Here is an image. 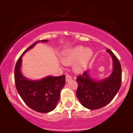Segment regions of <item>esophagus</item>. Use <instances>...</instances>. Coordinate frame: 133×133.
Listing matches in <instances>:
<instances>
[{
  "label": "esophagus",
  "mask_w": 133,
  "mask_h": 133,
  "mask_svg": "<svg viewBox=\"0 0 133 133\" xmlns=\"http://www.w3.org/2000/svg\"><path fill=\"white\" fill-rule=\"evenodd\" d=\"M71 80V77L69 75H67L66 76V82H69L70 80Z\"/></svg>",
  "instance_id": "1"
}]
</instances>
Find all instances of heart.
<instances>
[{"label":"heart","instance_id":"1","mask_svg":"<svg viewBox=\"0 0 133 133\" xmlns=\"http://www.w3.org/2000/svg\"><path fill=\"white\" fill-rule=\"evenodd\" d=\"M93 55L91 49L78 46L63 51L61 55V61L64 65H70L76 61L73 67L74 70L81 73L86 67Z\"/></svg>","mask_w":133,"mask_h":133}]
</instances>
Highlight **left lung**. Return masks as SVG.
Returning <instances> with one entry per match:
<instances>
[{
	"label": "left lung",
	"instance_id": "left-lung-1",
	"mask_svg": "<svg viewBox=\"0 0 133 133\" xmlns=\"http://www.w3.org/2000/svg\"><path fill=\"white\" fill-rule=\"evenodd\" d=\"M112 60V71L109 77L100 80L91 77L89 70L77 77L78 89L76 96L83 106L90 110L104 107L118 93L121 83V67L120 62L112 51L107 49Z\"/></svg>",
	"mask_w": 133,
	"mask_h": 133
}]
</instances>
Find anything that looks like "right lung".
<instances>
[{
	"instance_id": "obj_1",
	"label": "right lung",
	"mask_w": 133,
	"mask_h": 133,
	"mask_svg": "<svg viewBox=\"0 0 133 133\" xmlns=\"http://www.w3.org/2000/svg\"><path fill=\"white\" fill-rule=\"evenodd\" d=\"M39 42H48V40L36 42L24 51L16 64L15 80L18 93L26 105L36 111L46 113L53 111L56 107L60 91L66 83V76H48L41 79L32 80L23 76L21 71L22 57Z\"/></svg>"
}]
</instances>
